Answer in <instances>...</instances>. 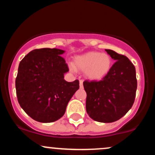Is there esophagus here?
Wrapping results in <instances>:
<instances>
[{
    "label": "esophagus",
    "instance_id": "34e87169",
    "mask_svg": "<svg viewBox=\"0 0 155 155\" xmlns=\"http://www.w3.org/2000/svg\"><path fill=\"white\" fill-rule=\"evenodd\" d=\"M79 86L80 88H83V80H79Z\"/></svg>",
    "mask_w": 155,
    "mask_h": 155
}]
</instances>
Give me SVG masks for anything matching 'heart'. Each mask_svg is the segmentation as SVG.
Returning <instances> with one entry per match:
<instances>
[{"instance_id": "heart-1", "label": "heart", "mask_w": 155, "mask_h": 155, "mask_svg": "<svg viewBox=\"0 0 155 155\" xmlns=\"http://www.w3.org/2000/svg\"><path fill=\"white\" fill-rule=\"evenodd\" d=\"M74 65L76 68L85 71V75L91 80H100L107 75L111 68V57L98 51H89L76 56Z\"/></svg>"}]
</instances>
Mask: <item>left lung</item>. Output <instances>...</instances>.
Listing matches in <instances>:
<instances>
[{"instance_id": "obj_1", "label": "left lung", "mask_w": 155, "mask_h": 155, "mask_svg": "<svg viewBox=\"0 0 155 155\" xmlns=\"http://www.w3.org/2000/svg\"><path fill=\"white\" fill-rule=\"evenodd\" d=\"M106 51L117 60L109 72L100 81L86 80L83 84L89 116L97 122L109 123L122 118L133 106L137 79L136 68L127 57L111 49Z\"/></svg>"}]
</instances>
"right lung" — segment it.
I'll return each mask as SVG.
<instances>
[{"label":"right lung","instance_id":"obj_1","mask_svg":"<svg viewBox=\"0 0 155 155\" xmlns=\"http://www.w3.org/2000/svg\"><path fill=\"white\" fill-rule=\"evenodd\" d=\"M58 49H36L21 60L15 81L17 100L25 112L39 122L63 116L69 101L79 88V80L68 82L69 71Z\"/></svg>","mask_w":155,"mask_h":155}]
</instances>
